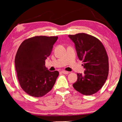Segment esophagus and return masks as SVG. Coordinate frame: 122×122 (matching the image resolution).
<instances>
[{"instance_id":"34e87169","label":"esophagus","mask_w":122,"mask_h":122,"mask_svg":"<svg viewBox=\"0 0 122 122\" xmlns=\"http://www.w3.org/2000/svg\"><path fill=\"white\" fill-rule=\"evenodd\" d=\"M61 73H63V74H68V73H69V72H68V71H61Z\"/></svg>"}]
</instances>
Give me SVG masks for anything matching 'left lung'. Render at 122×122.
<instances>
[{
  "instance_id": "left-lung-1",
  "label": "left lung",
  "mask_w": 122,
  "mask_h": 122,
  "mask_svg": "<svg viewBox=\"0 0 122 122\" xmlns=\"http://www.w3.org/2000/svg\"><path fill=\"white\" fill-rule=\"evenodd\" d=\"M76 46L79 59L82 61L84 74H77V81L73 84L76 91L86 96L99 91L109 73L108 56L102 43L91 35L81 33L69 35Z\"/></svg>"
}]
</instances>
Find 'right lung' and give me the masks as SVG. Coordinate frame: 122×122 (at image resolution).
I'll use <instances>...</instances> for the list:
<instances>
[{"mask_svg": "<svg viewBox=\"0 0 122 122\" xmlns=\"http://www.w3.org/2000/svg\"><path fill=\"white\" fill-rule=\"evenodd\" d=\"M57 39L56 36H33L24 40L18 48L15 58L17 78L22 89L30 96H44L56 83L59 72L48 71L45 61Z\"/></svg>", "mask_w": 122, "mask_h": 122, "instance_id": "obj_1", "label": "right lung"}]
</instances>
